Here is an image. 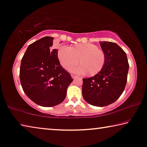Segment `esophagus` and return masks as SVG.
Returning <instances> with one entry per match:
<instances>
[{
	"label": "esophagus",
	"mask_w": 147,
	"mask_h": 147,
	"mask_svg": "<svg viewBox=\"0 0 147 147\" xmlns=\"http://www.w3.org/2000/svg\"><path fill=\"white\" fill-rule=\"evenodd\" d=\"M71 76H72V78H73V79H74V78H77V76H76V75H74V74H72Z\"/></svg>",
	"instance_id": "34e87169"
}]
</instances>
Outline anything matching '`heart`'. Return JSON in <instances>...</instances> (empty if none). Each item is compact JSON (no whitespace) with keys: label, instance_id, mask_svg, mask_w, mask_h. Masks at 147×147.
I'll use <instances>...</instances> for the list:
<instances>
[{"label":"heart","instance_id":"1","mask_svg":"<svg viewBox=\"0 0 147 147\" xmlns=\"http://www.w3.org/2000/svg\"><path fill=\"white\" fill-rule=\"evenodd\" d=\"M58 58L61 65L66 70L77 65L71 71L74 73L94 76L104 69L106 61V55L102 49L93 43L80 44L66 47L62 46L58 51Z\"/></svg>","mask_w":147,"mask_h":147}]
</instances>
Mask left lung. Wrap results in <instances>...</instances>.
Segmentation results:
<instances>
[{"instance_id":"left-lung-1","label":"left lung","mask_w":147,"mask_h":147,"mask_svg":"<svg viewBox=\"0 0 147 147\" xmlns=\"http://www.w3.org/2000/svg\"><path fill=\"white\" fill-rule=\"evenodd\" d=\"M100 44L106 53V64L98 74L83 78L82 92L88 104L103 107L115 102L122 94L129 65L125 52L115 43L101 41Z\"/></svg>"}]
</instances>
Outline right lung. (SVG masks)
<instances>
[{
	"label": "right lung",
	"instance_id": "1",
	"mask_svg": "<svg viewBox=\"0 0 147 147\" xmlns=\"http://www.w3.org/2000/svg\"><path fill=\"white\" fill-rule=\"evenodd\" d=\"M53 38L46 36L28 46L21 61L20 79L24 92L39 106L61 104L73 80L60 65L58 49H52Z\"/></svg>",
	"mask_w": 147,
	"mask_h": 147
}]
</instances>
